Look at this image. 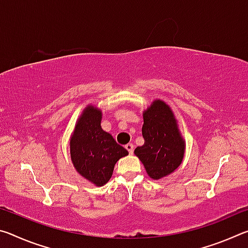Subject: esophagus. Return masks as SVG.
Returning a JSON list of instances; mask_svg holds the SVG:
<instances>
[{
	"label": "esophagus",
	"instance_id": "34e87169",
	"mask_svg": "<svg viewBox=\"0 0 248 248\" xmlns=\"http://www.w3.org/2000/svg\"><path fill=\"white\" fill-rule=\"evenodd\" d=\"M125 149L128 150V152L130 153V154H133V150H134V146H133V144L132 143H129V144H127L125 145Z\"/></svg>",
	"mask_w": 248,
	"mask_h": 248
}]
</instances>
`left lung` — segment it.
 Masks as SVG:
<instances>
[{"label": "left lung", "mask_w": 248, "mask_h": 248, "mask_svg": "<svg viewBox=\"0 0 248 248\" xmlns=\"http://www.w3.org/2000/svg\"><path fill=\"white\" fill-rule=\"evenodd\" d=\"M142 136L144 144L138 146L134 154L150 177L158 180L174 173L183 162L186 142L173 110L162 99L153 100L143 111Z\"/></svg>", "instance_id": "8db88e82"}]
</instances>
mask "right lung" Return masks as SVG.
I'll use <instances>...</instances> for the list:
<instances>
[{"label": "right lung", "instance_id": "right-lung-1", "mask_svg": "<svg viewBox=\"0 0 248 248\" xmlns=\"http://www.w3.org/2000/svg\"><path fill=\"white\" fill-rule=\"evenodd\" d=\"M102 116L99 108L87 105L70 138V154L74 169L97 187L108 183L116 163L129 154L110 133L102 129Z\"/></svg>", "mask_w": 248, "mask_h": 248}]
</instances>
